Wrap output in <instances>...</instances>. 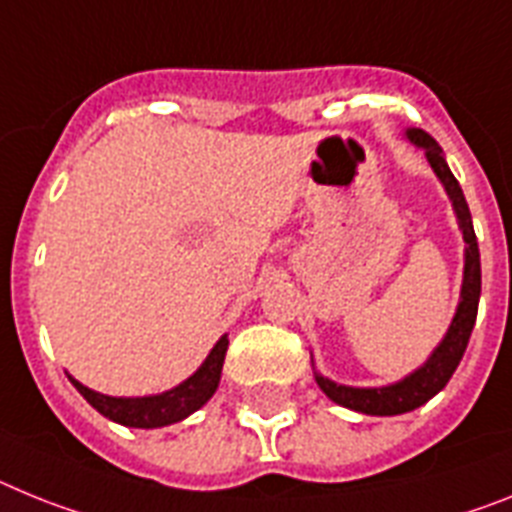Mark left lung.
Segmentation results:
<instances>
[{
  "label": "left lung",
  "mask_w": 512,
  "mask_h": 512,
  "mask_svg": "<svg viewBox=\"0 0 512 512\" xmlns=\"http://www.w3.org/2000/svg\"><path fill=\"white\" fill-rule=\"evenodd\" d=\"M407 139L415 146H420L428 157L430 167L438 175V180L443 182L448 198L453 203V211H456V219H459V229L464 234V283H461V301L456 306V314H453V322L448 327L446 337L441 340V345L433 350L428 361L422 363L417 371H412L410 376H404L402 381L389 386H345L335 384V381L324 379L322 373H314L319 389L327 394L335 404H342L348 410L363 412V415H402V412H412L417 407L433 399L443 386L448 384V379L453 376L456 366L464 358V350L469 345L471 330H474V322H477V309H479V293H482V268H479V244L477 234H474V226H471V213L466 206L464 190H461L459 180L453 177V172L448 170L446 157H443V149L435 144V139L430 133L420 131V128H407Z\"/></svg>",
  "instance_id": "obj_1"
}]
</instances>
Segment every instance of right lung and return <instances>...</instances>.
Wrapping results in <instances>:
<instances>
[{"mask_svg": "<svg viewBox=\"0 0 512 512\" xmlns=\"http://www.w3.org/2000/svg\"><path fill=\"white\" fill-rule=\"evenodd\" d=\"M226 348H229V337L224 335L213 345L206 361L201 363V368L190 379L177 384L175 389L151 394V397H108V394L87 389L74 376H69V381L108 420L121 422L126 428H164V425L185 420L195 410H201L203 404L213 397V391L219 389Z\"/></svg>", "mask_w": 512, "mask_h": 512, "instance_id": "1", "label": "right lung"}]
</instances>
